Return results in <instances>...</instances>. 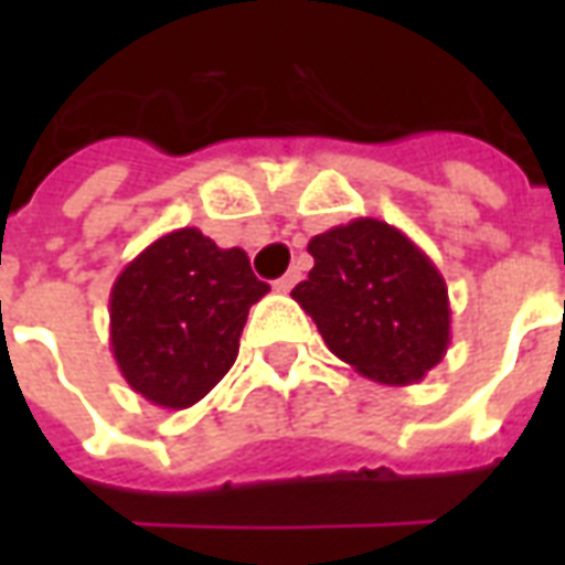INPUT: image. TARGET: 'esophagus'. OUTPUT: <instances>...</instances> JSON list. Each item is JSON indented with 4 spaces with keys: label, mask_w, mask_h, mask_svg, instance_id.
<instances>
[{
    "label": "esophagus",
    "mask_w": 565,
    "mask_h": 565,
    "mask_svg": "<svg viewBox=\"0 0 565 565\" xmlns=\"http://www.w3.org/2000/svg\"><path fill=\"white\" fill-rule=\"evenodd\" d=\"M296 281H299V269H290L284 278L275 281V290H278V294H290V290L296 287Z\"/></svg>",
    "instance_id": "1"
}]
</instances>
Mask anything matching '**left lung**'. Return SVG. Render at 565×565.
<instances>
[{"mask_svg": "<svg viewBox=\"0 0 565 565\" xmlns=\"http://www.w3.org/2000/svg\"><path fill=\"white\" fill-rule=\"evenodd\" d=\"M315 266L294 299L332 354L360 375L405 387L441 363L450 344L448 284L391 223L356 217L308 242Z\"/></svg>", "mask_w": 565, "mask_h": 565, "instance_id": "8db88e82", "label": "left lung"}]
</instances>
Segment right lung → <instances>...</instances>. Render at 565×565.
I'll list each match as a JSON object with an SVG mask.
<instances>
[{"label": "right lung", "mask_w": 565, "mask_h": 565, "mask_svg": "<svg viewBox=\"0 0 565 565\" xmlns=\"http://www.w3.org/2000/svg\"><path fill=\"white\" fill-rule=\"evenodd\" d=\"M269 294L242 247L196 226L150 242L111 287V354L132 391L190 408L233 369L247 311Z\"/></svg>", "instance_id": "obj_1"}]
</instances>
